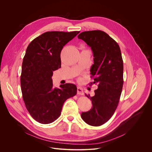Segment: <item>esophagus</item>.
Returning a JSON list of instances; mask_svg holds the SVG:
<instances>
[{"label": "esophagus", "instance_id": "obj_1", "mask_svg": "<svg viewBox=\"0 0 152 152\" xmlns=\"http://www.w3.org/2000/svg\"><path fill=\"white\" fill-rule=\"evenodd\" d=\"M77 93L79 95H83V94H84L82 88H80V87H77Z\"/></svg>", "mask_w": 152, "mask_h": 152}]
</instances>
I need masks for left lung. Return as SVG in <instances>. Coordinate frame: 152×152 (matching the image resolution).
I'll return each mask as SVG.
<instances>
[{"instance_id":"left-lung-1","label":"left lung","mask_w":152,"mask_h":152,"mask_svg":"<svg viewBox=\"0 0 152 152\" xmlns=\"http://www.w3.org/2000/svg\"><path fill=\"white\" fill-rule=\"evenodd\" d=\"M77 37L93 51L91 77H94L93 83L98 86L94 96L86 95L92 101L93 107L89 111L82 113L81 117L89 125L99 126L111 118L120 100L123 85L121 53L118 43L103 31H85Z\"/></svg>"}]
</instances>
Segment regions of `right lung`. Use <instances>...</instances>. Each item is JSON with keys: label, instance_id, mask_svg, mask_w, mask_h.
Masks as SVG:
<instances>
[{"label": "right lung", "instance_id": "1", "mask_svg": "<svg viewBox=\"0 0 152 152\" xmlns=\"http://www.w3.org/2000/svg\"><path fill=\"white\" fill-rule=\"evenodd\" d=\"M80 32L51 31L33 39L23 58L20 76L21 89L26 109L41 124H49L61 115L64 103L77 93L72 83L53 88V72L61 67L63 47Z\"/></svg>", "mask_w": 152, "mask_h": 152}]
</instances>
